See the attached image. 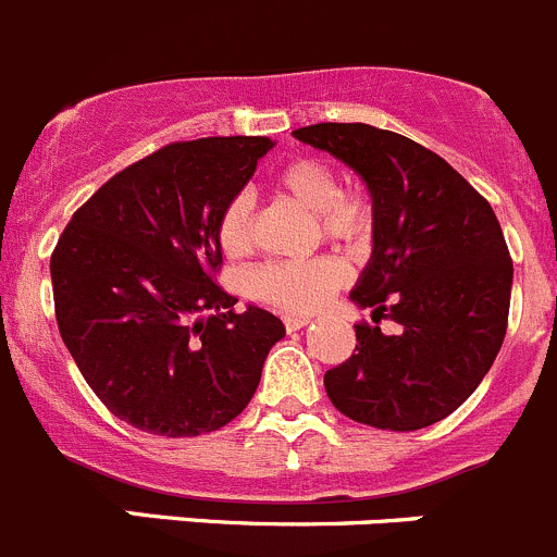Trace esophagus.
I'll return each instance as SVG.
<instances>
[{"label":"esophagus","mask_w":557,"mask_h":557,"mask_svg":"<svg viewBox=\"0 0 557 557\" xmlns=\"http://www.w3.org/2000/svg\"><path fill=\"white\" fill-rule=\"evenodd\" d=\"M309 325V317H284V327H287L289 333L300 331V327Z\"/></svg>","instance_id":"obj_1"}]
</instances>
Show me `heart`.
Listing matches in <instances>:
<instances>
[{
	"instance_id": "heart-1",
	"label": "heart",
	"mask_w": 557,
	"mask_h": 557,
	"mask_svg": "<svg viewBox=\"0 0 557 557\" xmlns=\"http://www.w3.org/2000/svg\"><path fill=\"white\" fill-rule=\"evenodd\" d=\"M275 188L309 208L322 235L361 248L372 240L377 213L363 190H342V177L320 158H293L275 172ZM219 246L226 253H246L253 243V199L240 190L224 205L215 224ZM344 284V264L336 257L270 262L253 270L251 293L287 314H309Z\"/></svg>"
}]
</instances>
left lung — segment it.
Instances as JSON below:
<instances>
[{
	"instance_id": "1",
	"label": "left lung",
	"mask_w": 557,
	"mask_h": 557,
	"mask_svg": "<svg viewBox=\"0 0 557 557\" xmlns=\"http://www.w3.org/2000/svg\"><path fill=\"white\" fill-rule=\"evenodd\" d=\"M295 139L361 174L377 224L372 259L349 293L372 320L355 352L325 372L327 399L358 423L416 432L451 416L500 352L513 264L484 196L441 156L394 131L320 123Z\"/></svg>"
}]
</instances>
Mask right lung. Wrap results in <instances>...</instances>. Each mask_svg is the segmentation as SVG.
I'll return each instance as SVG.
<instances>
[{"mask_svg":"<svg viewBox=\"0 0 557 557\" xmlns=\"http://www.w3.org/2000/svg\"><path fill=\"white\" fill-rule=\"evenodd\" d=\"M264 136L174 141L100 185L51 253L57 325L89 388L120 421L196 437L240 416L284 322L237 314L213 282L215 224Z\"/></svg>","mask_w":557,"mask_h":557,"instance_id":"right-lung-1","label":"right lung"}]
</instances>
